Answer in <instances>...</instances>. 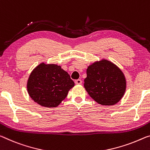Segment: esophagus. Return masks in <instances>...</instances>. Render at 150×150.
Returning a JSON list of instances; mask_svg holds the SVG:
<instances>
[{"mask_svg":"<svg viewBox=\"0 0 150 150\" xmlns=\"http://www.w3.org/2000/svg\"><path fill=\"white\" fill-rule=\"evenodd\" d=\"M75 84H77V85H80L82 83V81L81 79H77V80H75Z\"/></svg>","mask_w":150,"mask_h":150,"instance_id":"esophagus-1","label":"esophagus"}]
</instances>
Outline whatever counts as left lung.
<instances>
[{
  "mask_svg": "<svg viewBox=\"0 0 150 150\" xmlns=\"http://www.w3.org/2000/svg\"><path fill=\"white\" fill-rule=\"evenodd\" d=\"M126 79L118 67L107 59L93 63L87 69L84 87L89 96L101 105L117 103L126 90Z\"/></svg>",
  "mask_w": 150,
  "mask_h": 150,
  "instance_id": "8db88e82",
  "label": "left lung"
}]
</instances>
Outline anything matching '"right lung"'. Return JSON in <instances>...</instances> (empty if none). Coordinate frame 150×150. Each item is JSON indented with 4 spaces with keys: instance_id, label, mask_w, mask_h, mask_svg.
Here are the masks:
<instances>
[{
    "instance_id": "obj_1",
    "label": "right lung",
    "mask_w": 150,
    "mask_h": 150,
    "mask_svg": "<svg viewBox=\"0 0 150 150\" xmlns=\"http://www.w3.org/2000/svg\"><path fill=\"white\" fill-rule=\"evenodd\" d=\"M74 85L69 75L61 66L43 62L30 73L27 89L30 98L39 105L56 108L66 98Z\"/></svg>"
}]
</instances>
